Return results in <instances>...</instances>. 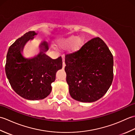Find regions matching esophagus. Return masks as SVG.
Listing matches in <instances>:
<instances>
[{"mask_svg": "<svg viewBox=\"0 0 135 135\" xmlns=\"http://www.w3.org/2000/svg\"><path fill=\"white\" fill-rule=\"evenodd\" d=\"M65 67V62L64 61V60H63V62H62V68L64 69Z\"/></svg>", "mask_w": 135, "mask_h": 135, "instance_id": "34e87169", "label": "esophagus"}]
</instances>
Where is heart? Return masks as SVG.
Instances as JSON below:
<instances>
[{
    "mask_svg": "<svg viewBox=\"0 0 135 135\" xmlns=\"http://www.w3.org/2000/svg\"><path fill=\"white\" fill-rule=\"evenodd\" d=\"M84 39L79 38L78 36H71L65 39L60 40L57 43V46L62 49L72 46L71 50L73 52H75L81 49L84 44Z\"/></svg>",
    "mask_w": 135,
    "mask_h": 135,
    "instance_id": "b5f03b06",
    "label": "heart"
}]
</instances>
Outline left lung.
<instances>
[{
	"mask_svg": "<svg viewBox=\"0 0 135 135\" xmlns=\"http://www.w3.org/2000/svg\"><path fill=\"white\" fill-rule=\"evenodd\" d=\"M65 71L69 92L77 101L91 103L107 92L113 80V56L99 37L76 52L65 56Z\"/></svg>",
	"mask_w": 135,
	"mask_h": 135,
	"instance_id": "obj_1",
	"label": "left lung"
}]
</instances>
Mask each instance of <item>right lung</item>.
<instances>
[{
	"mask_svg": "<svg viewBox=\"0 0 135 135\" xmlns=\"http://www.w3.org/2000/svg\"><path fill=\"white\" fill-rule=\"evenodd\" d=\"M37 34L29 31L17 39L8 49L5 66L6 74L14 91L29 100H42L49 95L51 83L62 66L61 57L53 60L46 54L49 46L44 41L39 45V54L31 58L23 56L25 44Z\"/></svg>",
	"mask_w": 135,
	"mask_h": 135,
	"instance_id": "obj_1",
	"label": "right lung"
}]
</instances>
